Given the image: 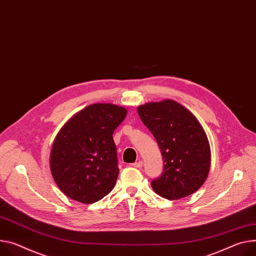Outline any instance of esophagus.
Returning <instances> with one entry per match:
<instances>
[{"label": "esophagus", "mask_w": 256, "mask_h": 256, "mask_svg": "<svg viewBox=\"0 0 256 256\" xmlns=\"http://www.w3.org/2000/svg\"><path fill=\"white\" fill-rule=\"evenodd\" d=\"M132 166L134 168H142L143 166V161H136V162H134V164H132Z\"/></svg>", "instance_id": "34e87169"}]
</instances>
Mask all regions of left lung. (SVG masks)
<instances>
[{
	"instance_id": "1",
	"label": "left lung",
	"mask_w": 256,
	"mask_h": 256,
	"mask_svg": "<svg viewBox=\"0 0 256 256\" xmlns=\"http://www.w3.org/2000/svg\"><path fill=\"white\" fill-rule=\"evenodd\" d=\"M138 113L164 156V172L151 182L154 192L178 200L199 190L208 176L212 151L196 116L170 99L138 106Z\"/></svg>"
}]
</instances>
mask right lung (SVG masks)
<instances>
[{
  "label": "right lung",
  "mask_w": 256,
  "mask_h": 256,
  "mask_svg": "<svg viewBox=\"0 0 256 256\" xmlns=\"http://www.w3.org/2000/svg\"><path fill=\"white\" fill-rule=\"evenodd\" d=\"M126 114L122 106L95 103L60 128L51 148L50 170L67 197L92 204L112 191L120 172L112 134Z\"/></svg>",
  "instance_id": "1"
}]
</instances>
